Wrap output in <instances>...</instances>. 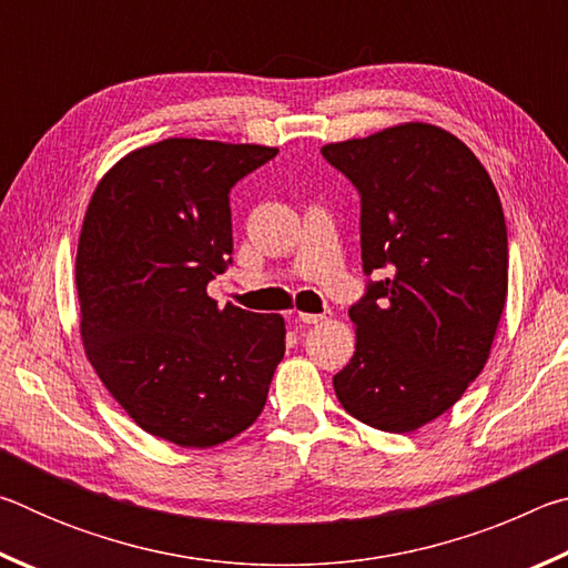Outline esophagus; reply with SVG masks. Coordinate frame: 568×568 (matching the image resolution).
Segmentation results:
<instances>
[{
	"label": "esophagus",
	"mask_w": 568,
	"mask_h": 568,
	"mask_svg": "<svg viewBox=\"0 0 568 568\" xmlns=\"http://www.w3.org/2000/svg\"><path fill=\"white\" fill-rule=\"evenodd\" d=\"M325 318H328V315H325V313H301V315H297V321H301L303 325H318Z\"/></svg>",
	"instance_id": "esophagus-1"
}]
</instances>
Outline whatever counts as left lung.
Segmentation results:
<instances>
[{
	"instance_id": "left-lung-1",
	"label": "left lung",
	"mask_w": 568,
	"mask_h": 568,
	"mask_svg": "<svg viewBox=\"0 0 568 568\" xmlns=\"http://www.w3.org/2000/svg\"><path fill=\"white\" fill-rule=\"evenodd\" d=\"M361 192L363 271H388L348 315L355 353L333 376L365 426L410 434L464 396L491 355L508 293L504 207L456 134L403 122L331 142Z\"/></svg>"
}]
</instances>
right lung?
Instances as JSON below:
<instances>
[{"instance_id": "1", "label": "right lung", "mask_w": 568, "mask_h": 568, "mask_svg": "<svg viewBox=\"0 0 568 568\" xmlns=\"http://www.w3.org/2000/svg\"><path fill=\"white\" fill-rule=\"evenodd\" d=\"M277 148L170 138L104 172L77 243L84 355L142 430L213 448L263 413L285 353L283 315L217 307L233 255L230 187Z\"/></svg>"}]
</instances>
